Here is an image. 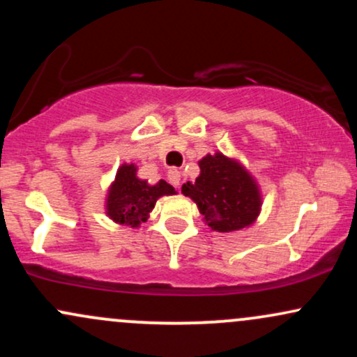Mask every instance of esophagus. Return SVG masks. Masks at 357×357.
I'll use <instances>...</instances> for the list:
<instances>
[{
  "mask_svg": "<svg viewBox=\"0 0 357 357\" xmlns=\"http://www.w3.org/2000/svg\"><path fill=\"white\" fill-rule=\"evenodd\" d=\"M167 179H169V183L173 184V186L178 188L179 183H181V173H179L176 167H171V169L167 171Z\"/></svg>",
  "mask_w": 357,
  "mask_h": 357,
  "instance_id": "34e87169",
  "label": "esophagus"
}]
</instances>
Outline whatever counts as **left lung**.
I'll return each instance as SVG.
<instances>
[{"mask_svg": "<svg viewBox=\"0 0 357 357\" xmlns=\"http://www.w3.org/2000/svg\"><path fill=\"white\" fill-rule=\"evenodd\" d=\"M195 183L183 184L184 196L198 204L208 227L215 231H235L252 225L260 211V192L255 181L238 162L221 153L199 161Z\"/></svg>", "mask_w": 357, "mask_h": 357, "instance_id": "left-lung-1", "label": "left lung"}]
</instances>
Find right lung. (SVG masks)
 Segmentation results:
<instances>
[{
	"label": "right lung",
	"instance_id": "add662e5",
	"mask_svg": "<svg viewBox=\"0 0 357 357\" xmlns=\"http://www.w3.org/2000/svg\"><path fill=\"white\" fill-rule=\"evenodd\" d=\"M174 192V188L165 179L151 186L137 178L136 166L124 165L119 167L116 181L109 190L107 215L117 223L137 227L146 221L158 198Z\"/></svg>",
	"mask_w": 357,
	"mask_h": 357
}]
</instances>
